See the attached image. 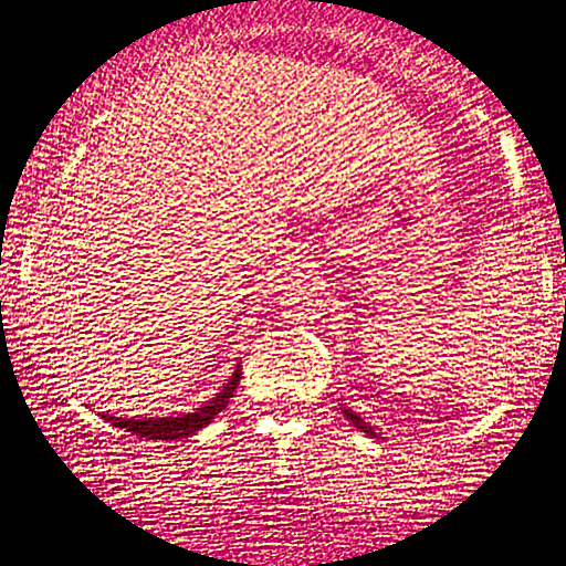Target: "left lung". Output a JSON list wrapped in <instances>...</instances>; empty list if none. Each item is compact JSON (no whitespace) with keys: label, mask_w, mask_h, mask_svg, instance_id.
I'll list each match as a JSON object with an SVG mask.
<instances>
[{"label":"left lung","mask_w":566,"mask_h":566,"mask_svg":"<svg viewBox=\"0 0 566 566\" xmlns=\"http://www.w3.org/2000/svg\"><path fill=\"white\" fill-rule=\"evenodd\" d=\"M342 412H345V415H347V420H349V423H353V426L357 428V431H363V433H366V436H374V439H376L374 428H370V426L366 423V420H363V418H360V415H355L353 410H342Z\"/></svg>","instance_id":"1"}]
</instances>
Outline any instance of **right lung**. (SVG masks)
Instances as JSON below:
<instances>
[{"label":"right lung","mask_w":566,"mask_h":566,"mask_svg":"<svg viewBox=\"0 0 566 566\" xmlns=\"http://www.w3.org/2000/svg\"><path fill=\"white\" fill-rule=\"evenodd\" d=\"M240 376H242V370L238 366V370H234L230 381L224 384V389H221L219 395L211 399V402L198 407L196 412L180 415V418H112V415H104V418L109 420L112 426L125 428V431L140 436V439H159V441L188 439L190 433H196V431H200V428L209 426L211 420L217 418V415L224 410L227 405H230L234 389L240 386Z\"/></svg>","instance_id":"right-lung-1"}]
</instances>
